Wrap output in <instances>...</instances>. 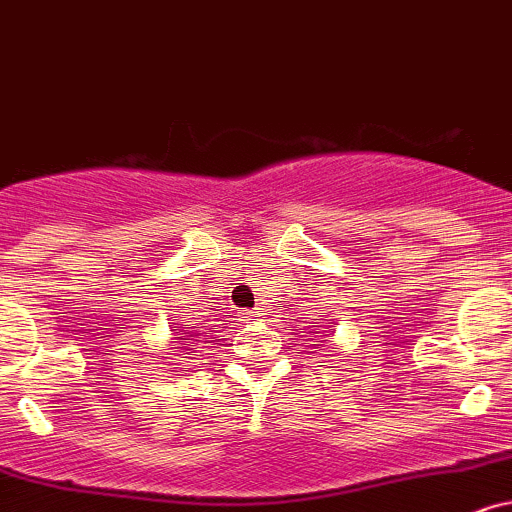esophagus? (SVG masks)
I'll use <instances>...</instances> for the list:
<instances>
[{
	"label": "esophagus",
	"mask_w": 512,
	"mask_h": 512,
	"mask_svg": "<svg viewBox=\"0 0 512 512\" xmlns=\"http://www.w3.org/2000/svg\"><path fill=\"white\" fill-rule=\"evenodd\" d=\"M238 317H240V322H252V319H257V312L255 310H240Z\"/></svg>",
	"instance_id": "34e87169"
}]
</instances>
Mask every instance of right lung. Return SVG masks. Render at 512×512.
Here are the masks:
<instances>
[{
	"instance_id": "1",
	"label": "right lung",
	"mask_w": 512,
	"mask_h": 512,
	"mask_svg": "<svg viewBox=\"0 0 512 512\" xmlns=\"http://www.w3.org/2000/svg\"><path fill=\"white\" fill-rule=\"evenodd\" d=\"M186 341H190V338H186Z\"/></svg>"
}]
</instances>
